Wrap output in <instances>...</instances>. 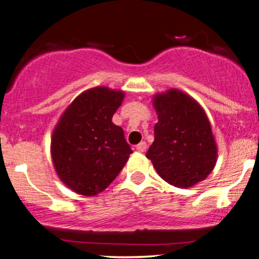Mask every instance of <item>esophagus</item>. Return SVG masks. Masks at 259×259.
Here are the masks:
<instances>
[{
  "label": "esophagus",
  "mask_w": 259,
  "mask_h": 259,
  "mask_svg": "<svg viewBox=\"0 0 259 259\" xmlns=\"http://www.w3.org/2000/svg\"><path fill=\"white\" fill-rule=\"evenodd\" d=\"M146 148H147V145L145 141H141L139 145H136V150H138L139 152H145V151H146Z\"/></svg>",
  "instance_id": "34e87169"
}]
</instances>
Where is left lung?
<instances>
[{
  "label": "left lung",
  "mask_w": 259,
  "mask_h": 259,
  "mask_svg": "<svg viewBox=\"0 0 259 259\" xmlns=\"http://www.w3.org/2000/svg\"><path fill=\"white\" fill-rule=\"evenodd\" d=\"M158 115L146 157L163 180L187 189L215 167L217 145L203 108L185 92L170 89L153 97Z\"/></svg>",
  "instance_id": "left-lung-1"
}]
</instances>
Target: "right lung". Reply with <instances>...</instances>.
<instances>
[{
  "label": "right lung",
  "instance_id": "obj_1",
  "mask_svg": "<svg viewBox=\"0 0 259 259\" xmlns=\"http://www.w3.org/2000/svg\"><path fill=\"white\" fill-rule=\"evenodd\" d=\"M124 92L106 86L80 94L53 130L51 156L56 173L79 195L95 196L117 178L132 148L112 117Z\"/></svg>",
  "mask_w": 259,
  "mask_h": 259
}]
</instances>
